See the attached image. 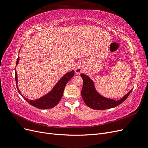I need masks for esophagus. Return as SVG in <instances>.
I'll use <instances>...</instances> for the list:
<instances>
[{"instance_id":"34e87169","label":"esophagus","mask_w":148,"mask_h":148,"mask_svg":"<svg viewBox=\"0 0 148 148\" xmlns=\"http://www.w3.org/2000/svg\"><path fill=\"white\" fill-rule=\"evenodd\" d=\"M82 68L81 66H80L79 65L77 66V67H76V69H75V72L77 73V74H80L82 72Z\"/></svg>"}]
</instances>
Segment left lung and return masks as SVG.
Instances as JSON below:
<instances>
[{
  "mask_svg": "<svg viewBox=\"0 0 148 148\" xmlns=\"http://www.w3.org/2000/svg\"><path fill=\"white\" fill-rule=\"evenodd\" d=\"M83 85L82 90L83 99L89 107L95 110H105L113 108L119 106L127 99L132 89L118 101L106 98L98 92L92 80L85 74H81Z\"/></svg>",
  "mask_w": 148,
  "mask_h": 148,
  "instance_id": "obj_1",
  "label": "left lung"
}]
</instances>
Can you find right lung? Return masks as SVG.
I'll return each instance as SVG.
<instances>
[{"label": "right lung", "instance_id": "1", "mask_svg": "<svg viewBox=\"0 0 148 148\" xmlns=\"http://www.w3.org/2000/svg\"><path fill=\"white\" fill-rule=\"evenodd\" d=\"M20 58L18 57L16 60V65L18 64ZM75 75L74 70L70 71V72L66 73L60 79L58 82L52 88V90L47 93V95H44V96L39 98L38 99L35 100H29L28 99H26L23 95H21L20 91L19 90L18 88V78H17V73L15 70V81L16 84V88L19 93L21 96L24 98V99L27 101L29 104L32 105L33 106L36 107V108L40 109H51L52 107H55L58 103L59 102L60 99H62V97L63 96L64 91L65 87L66 86V83L69 82V80L73 77Z\"/></svg>", "mask_w": 148, "mask_h": 148}]
</instances>
